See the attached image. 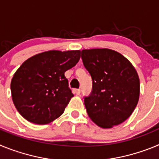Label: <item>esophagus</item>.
Returning <instances> with one entry per match:
<instances>
[{"mask_svg": "<svg viewBox=\"0 0 159 159\" xmlns=\"http://www.w3.org/2000/svg\"><path fill=\"white\" fill-rule=\"evenodd\" d=\"M73 92H74L75 95H79L80 94V89H74V90H73Z\"/></svg>", "mask_w": 159, "mask_h": 159, "instance_id": "1", "label": "esophagus"}]
</instances>
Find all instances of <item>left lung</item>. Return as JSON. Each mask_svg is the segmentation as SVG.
Instances as JSON below:
<instances>
[{
	"instance_id": "obj_1",
	"label": "left lung",
	"mask_w": 159,
	"mask_h": 159,
	"mask_svg": "<svg viewBox=\"0 0 159 159\" xmlns=\"http://www.w3.org/2000/svg\"><path fill=\"white\" fill-rule=\"evenodd\" d=\"M83 63L92 79V92L84 99L88 115L101 128L123 123L139 99L135 68L123 55L108 48L84 49Z\"/></svg>"
}]
</instances>
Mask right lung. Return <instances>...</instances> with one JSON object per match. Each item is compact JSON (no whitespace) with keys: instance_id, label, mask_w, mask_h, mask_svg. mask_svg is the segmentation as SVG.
<instances>
[{"instance_id":"1","label":"right lung","mask_w":159,"mask_h":159,"mask_svg":"<svg viewBox=\"0 0 159 159\" xmlns=\"http://www.w3.org/2000/svg\"><path fill=\"white\" fill-rule=\"evenodd\" d=\"M80 50H51L30 57L14 73L12 99L26 120L48 124L60 117L73 97L64 73L75 66Z\"/></svg>"}]
</instances>
